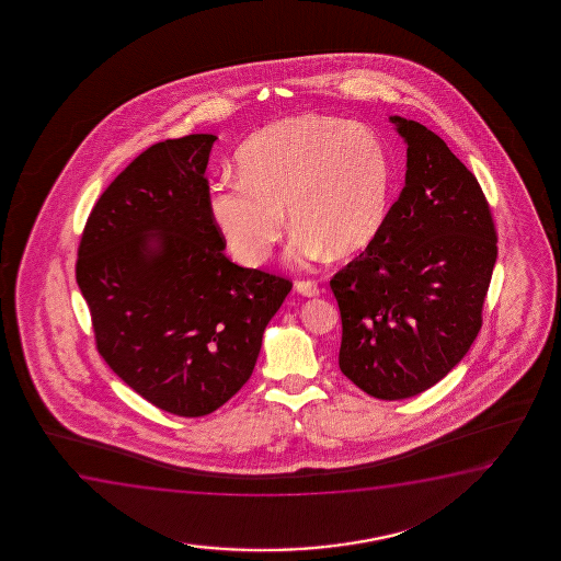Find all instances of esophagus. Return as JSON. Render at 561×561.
Masks as SVG:
<instances>
[{
    "label": "esophagus",
    "instance_id": "1",
    "mask_svg": "<svg viewBox=\"0 0 561 561\" xmlns=\"http://www.w3.org/2000/svg\"><path fill=\"white\" fill-rule=\"evenodd\" d=\"M297 291L300 295H305V297H316V295H320V287L316 284L314 279H297Z\"/></svg>",
    "mask_w": 561,
    "mask_h": 561
}]
</instances>
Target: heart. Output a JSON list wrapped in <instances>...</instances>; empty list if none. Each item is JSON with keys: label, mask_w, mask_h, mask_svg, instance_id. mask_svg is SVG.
Returning a JSON list of instances; mask_svg holds the SVG:
<instances>
[{"label": "heart", "mask_w": 561, "mask_h": 561, "mask_svg": "<svg viewBox=\"0 0 561 561\" xmlns=\"http://www.w3.org/2000/svg\"><path fill=\"white\" fill-rule=\"evenodd\" d=\"M239 178L210 185L208 210L231 253L247 266L268 259L289 222V256L345 259L383 230L391 205V154L377 131L331 116H300L247 139Z\"/></svg>", "instance_id": "1"}]
</instances>
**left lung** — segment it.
Returning a JSON list of instances; mask_svg holds the SVG:
<instances>
[{"instance_id": "left-lung-1", "label": "left lung", "mask_w": 561, "mask_h": 561, "mask_svg": "<svg viewBox=\"0 0 561 561\" xmlns=\"http://www.w3.org/2000/svg\"><path fill=\"white\" fill-rule=\"evenodd\" d=\"M391 121L408 144L407 184L376 241L330 279L343 323L339 368L381 400L427 391L466 356L499 254L471 170L423 124Z\"/></svg>"}]
</instances>
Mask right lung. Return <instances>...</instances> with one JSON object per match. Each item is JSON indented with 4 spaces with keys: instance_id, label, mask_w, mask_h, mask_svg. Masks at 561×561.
I'll return each mask as SVG.
<instances>
[{
    "instance_id": "add662e5",
    "label": "right lung",
    "mask_w": 561,
    "mask_h": 561,
    "mask_svg": "<svg viewBox=\"0 0 561 561\" xmlns=\"http://www.w3.org/2000/svg\"><path fill=\"white\" fill-rule=\"evenodd\" d=\"M216 139L192 134L138 154L101 193L78 243L98 353L139 397L182 417L215 412L249 381L293 287L222 253L205 176Z\"/></svg>"
}]
</instances>
